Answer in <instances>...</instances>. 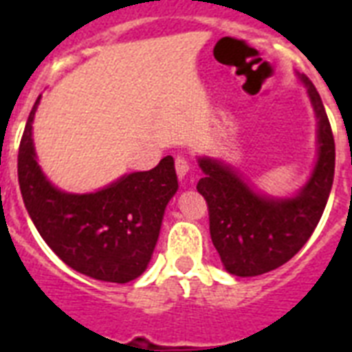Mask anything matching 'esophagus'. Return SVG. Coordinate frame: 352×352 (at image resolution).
<instances>
[{"mask_svg":"<svg viewBox=\"0 0 352 352\" xmlns=\"http://www.w3.org/2000/svg\"><path fill=\"white\" fill-rule=\"evenodd\" d=\"M175 171H177V175H179V179H184V175L190 171V162H188V159H184V157H177Z\"/></svg>","mask_w":352,"mask_h":352,"instance_id":"esophagus-1","label":"esophagus"}]
</instances>
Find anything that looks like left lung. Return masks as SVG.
Here are the masks:
<instances>
[{
	"mask_svg": "<svg viewBox=\"0 0 352 352\" xmlns=\"http://www.w3.org/2000/svg\"><path fill=\"white\" fill-rule=\"evenodd\" d=\"M298 78L307 89L316 115L318 157L311 177L290 197L257 192L234 166L199 157L204 177L197 192L206 199L210 235L226 272L252 278L281 267L301 250L322 219L334 179V137L320 93L305 74Z\"/></svg>",
	"mask_w": 352,
	"mask_h": 352,
	"instance_id": "1",
	"label": "left lung"
}]
</instances>
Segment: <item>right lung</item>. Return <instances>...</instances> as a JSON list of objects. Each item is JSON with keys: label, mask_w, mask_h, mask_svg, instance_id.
<instances>
[{"label": "right lung", "mask_w": 352, "mask_h": 352, "mask_svg": "<svg viewBox=\"0 0 352 352\" xmlns=\"http://www.w3.org/2000/svg\"><path fill=\"white\" fill-rule=\"evenodd\" d=\"M29 115L18 153L25 208L51 250L76 272L109 283H127L148 268L164 210L179 190L173 157L153 170L122 175L91 193L56 188L41 171Z\"/></svg>", "instance_id": "right-lung-1"}]
</instances>
